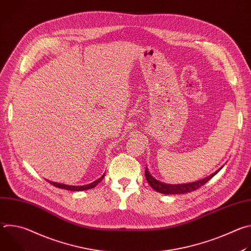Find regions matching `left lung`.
Here are the masks:
<instances>
[{
	"instance_id": "8db88e82",
	"label": "left lung",
	"mask_w": 251,
	"mask_h": 251,
	"mask_svg": "<svg viewBox=\"0 0 251 251\" xmlns=\"http://www.w3.org/2000/svg\"><path fill=\"white\" fill-rule=\"evenodd\" d=\"M223 168V167H222ZM221 168V169H222ZM221 169H219L216 173L211 174L210 176L202 178V180H200V181H197V182H194V183H189V184H181V185H168V184H164V183H161L157 180H155V178L150 175V173L148 172V169L146 167V170H145V176H146V178H147V182L149 183V185L157 192L161 193V194H165V195H176V194H187V193H190V192H193V191H196L198 190L199 188H201V186H203L206 182H208L210 178L218 174Z\"/></svg>"
}]
</instances>
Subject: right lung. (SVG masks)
Instances as JSON below:
<instances>
[{
  "mask_svg": "<svg viewBox=\"0 0 251 251\" xmlns=\"http://www.w3.org/2000/svg\"><path fill=\"white\" fill-rule=\"evenodd\" d=\"M105 174H103L101 176V177H99L98 180H96L95 182L89 184V185H86V186H67V185H63V184H57V183H53V182H50V181H48L50 184L53 185L54 187L56 188H59V189H64V190H68V191H85V190H88V189H92L94 188L96 185H98L104 177Z\"/></svg>",
  "mask_w": 251,
  "mask_h": 251,
  "instance_id": "add662e5",
  "label": "right lung"
}]
</instances>
